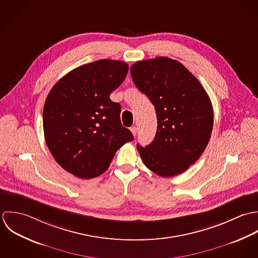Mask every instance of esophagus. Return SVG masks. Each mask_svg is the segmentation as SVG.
I'll use <instances>...</instances> for the list:
<instances>
[{
	"label": "esophagus",
	"instance_id": "1",
	"mask_svg": "<svg viewBox=\"0 0 258 258\" xmlns=\"http://www.w3.org/2000/svg\"><path fill=\"white\" fill-rule=\"evenodd\" d=\"M131 132H132L133 135L136 137L137 134H138V127H137V126H132V127H131Z\"/></svg>",
	"mask_w": 258,
	"mask_h": 258
}]
</instances>
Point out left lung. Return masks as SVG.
<instances>
[{"label":"left lung","instance_id":"left-lung-1","mask_svg":"<svg viewBox=\"0 0 258 258\" xmlns=\"http://www.w3.org/2000/svg\"><path fill=\"white\" fill-rule=\"evenodd\" d=\"M137 88L155 105L157 130L147 148L138 145L145 165L162 177L185 171L206 150L213 109L199 80L179 61L165 56L131 67Z\"/></svg>","mask_w":258,"mask_h":258}]
</instances>
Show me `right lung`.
Listing matches in <instances>:
<instances>
[{"label":"right lung","instance_id":"add662e5","mask_svg":"<svg viewBox=\"0 0 258 258\" xmlns=\"http://www.w3.org/2000/svg\"><path fill=\"white\" fill-rule=\"evenodd\" d=\"M124 61L99 59L62 77L49 93L43 124L47 146L55 161L81 178L101 175L115 152L134 141L120 122V104L109 95L126 77Z\"/></svg>","mask_w":258,"mask_h":258}]
</instances>
